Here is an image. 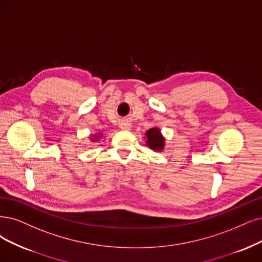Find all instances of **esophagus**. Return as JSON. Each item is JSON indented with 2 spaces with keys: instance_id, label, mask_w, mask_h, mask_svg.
<instances>
[{
  "instance_id": "34e87169",
  "label": "esophagus",
  "mask_w": 262,
  "mask_h": 262,
  "mask_svg": "<svg viewBox=\"0 0 262 262\" xmlns=\"http://www.w3.org/2000/svg\"><path fill=\"white\" fill-rule=\"evenodd\" d=\"M120 127L123 130H128V129H130V124L127 123V122H122L121 125H120Z\"/></svg>"
}]
</instances>
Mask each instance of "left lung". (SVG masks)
Segmentation results:
<instances>
[{"instance_id":"1","label":"left lung","mask_w":262,"mask_h":262,"mask_svg":"<svg viewBox=\"0 0 262 262\" xmlns=\"http://www.w3.org/2000/svg\"><path fill=\"white\" fill-rule=\"evenodd\" d=\"M147 136V144L148 147L152 150L162 151L164 148V143H165V139L162 136V134L159 128H151L146 133Z\"/></svg>"}]
</instances>
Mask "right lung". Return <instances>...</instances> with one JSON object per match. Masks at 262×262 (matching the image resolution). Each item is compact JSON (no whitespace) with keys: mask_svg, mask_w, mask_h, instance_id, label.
Listing matches in <instances>:
<instances>
[{"mask_svg":"<svg viewBox=\"0 0 262 262\" xmlns=\"http://www.w3.org/2000/svg\"><path fill=\"white\" fill-rule=\"evenodd\" d=\"M99 136H100V134H99V135H96V136H94V137L92 138V140H96V139H98V138H99Z\"/></svg>","mask_w":262,"mask_h":262,"instance_id":"obj_1","label":"right lung"}]
</instances>
